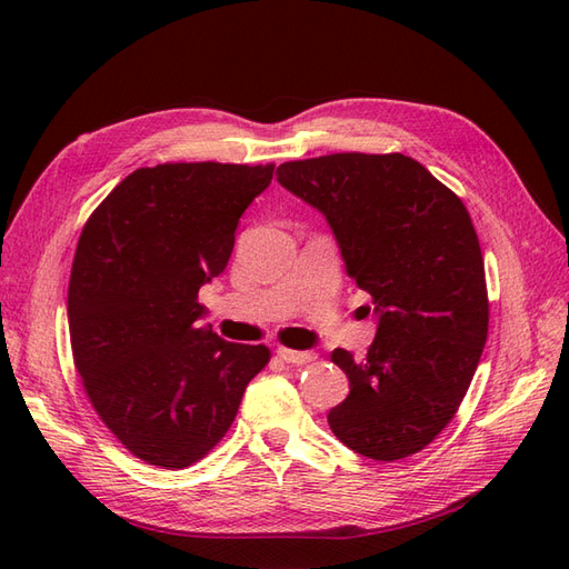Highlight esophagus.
Returning <instances> with one entry per match:
<instances>
[{"label":"esophagus","mask_w":569,"mask_h":569,"mask_svg":"<svg viewBox=\"0 0 569 569\" xmlns=\"http://www.w3.org/2000/svg\"><path fill=\"white\" fill-rule=\"evenodd\" d=\"M278 356L284 360V363H291V366H306L318 358L313 351H295V349H284V347L278 349Z\"/></svg>","instance_id":"34e87169"}]
</instances>
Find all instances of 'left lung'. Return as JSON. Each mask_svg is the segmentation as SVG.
<instances>
[{"label":"left lung","mask_w":569,"mask_h":569,"mask_svg":"<svg viewBox=\"0 0 569 569\" xmlns=\"http://www.w3.org/2000/svg\"><path fill=\"white\" fill-rule=\"evenodd\" d=\"M278 182L327 218L347 272L375 303L368 356L332 351L351 391L327 422L372 460L422 451L456 416L489 332L485 258L468 209L403 153L289 161Z\"/></svg>","instance_id":"left-lung-1"}]
</instances>
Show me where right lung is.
<instances>
[{
    "label": "right lung",
    "mask_w": 569,
    "mask_h": 569,
    "mask_svg": "<svg viewBox=\"0 0 569 569\" xmlns=\"http://www.w3.org/2000/svg\"><path fill=\"white\" fill-rule=\"evenodd\" d=\"M274 166L137 168L84 222L68 282L82 387L113 437L182 470L226 437L270 349L199 327V289L226 270L237 222Z\"/></svg>",
    "instance_id": "add662e5"
}]
</instances>
